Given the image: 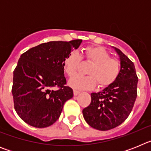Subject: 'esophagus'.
<instances>
[{
	"mask_svg": "<svg viewBox=\"0 0 151 151\" xmlns=\"http://www.w3.org/2000/svg\"><path fill=\"white\" fill-rule=\"evenodd\" d=\"M80 91H77V90H74L73 91V94H74L75 96H77L78 94H79Z\"/></svg>",
	"mask_w": 151,
	"mask_h": 151,
	"instance_id": "34e87169",
	"label": "esophagus"
}]
</instances>
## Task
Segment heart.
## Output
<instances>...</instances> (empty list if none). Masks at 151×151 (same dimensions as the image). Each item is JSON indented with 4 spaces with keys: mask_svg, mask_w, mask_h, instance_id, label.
Segmentation results:
<instances>
[{
    "mask_svg": "<svg viewBox=\"0 0 151 151\" xmlns=\"http://www.w3.org/2000/svg\"><path fill=\"white\" fill-rule=\"evenodd\" d=\"M92 65L88 69V76L76 75L69 81L70 87L75 89H91L98 83L100 87L105 88L112 85L120 73V63L102 47H88L85 49L84 56ZM81 63V57L77 52H72L63 60L64 72L73 76L78 71Z\"/></svg>",
    "mask_w": 151,
    "mask_h": 151,
    "instance_id": "obj_1",
    "label": "heart"
}]
</instances>
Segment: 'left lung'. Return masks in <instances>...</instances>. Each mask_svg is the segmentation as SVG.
<instances>
[{"mask_svg":"<svg viewBox=\"0 0 151 151\" xmlns=\"http://www.w3.org/2000/svg\"><path fill=\"white\" fill-rule=\"evenodd\" d=\"M119 56L120 73L112 85L98 93H91V101L82 110L90 126L101 131L117 127L128 118L137 97L138 76L132 61L119 49L114 47Z\"/></svg>","mask_w":151,"mask_h":151,"instance_id":"left-lung-1","label":"left lung"}]
</instances>
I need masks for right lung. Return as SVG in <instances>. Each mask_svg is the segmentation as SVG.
I'll list each match as a JSON object with an SVG mask.
<instances>
[{"label": "right lung", "mask_w": 151, "mask_h": 151, "mask_svg": "<svg viewBox=\"0 0 151 151\" xmlns=\"http://www.w3.org/2000/svg\"><path fill=\"white\" fill-rule=\"evenodd\" d=\"M82 41H49L20 56L13 71L12 94L14 109L24 122L46 128L59 119L65 102L73 97V89L66 86L63 60Z\"/></svg>", "instance_id": "add662e5"}]
</instances>
